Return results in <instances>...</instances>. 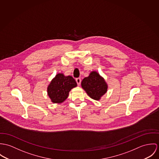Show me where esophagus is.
I'll list each match as a JSON object with an SVG mask.
<instances>
[{"instance_id":"esophagus-1","label":"esophagus","mask_w":159,"mask_h":159,"mask_svg":"<svg viewBox=\"0 0 159 159\" xmlns=\"http://www.w3.org/2000/svg\"><path fill=\"white\" fill-rule=\"evenodd\" d=\"M75 80H76V82H77V85H80V83H81V79H80V78H77V79H75Z\"/></svg>"}]
</instances>
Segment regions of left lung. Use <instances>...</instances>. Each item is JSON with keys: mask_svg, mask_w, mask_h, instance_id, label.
Returning a JSON list of instances; mask_svg holds the SVG:
<instances>
[{"mask_svg": "<svg viewBox=\"0 0 159 159\" xmlns=\"http://www.w3.org/2000/svg\"><path fill=\"white\" fill-rule=\"evenodd\" d=\"M81 86L91 99L99 101L108 89L105 79L97 71H91L87 77H85Z\"/></svg>", "mask_w": 159, "mask_h": 159, "instance_id": "1", "label": "left lung"}]
</instances>
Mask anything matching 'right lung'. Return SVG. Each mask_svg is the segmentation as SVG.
Masks as SVG:
<instances>
[{
	"mask_svg": "<svg viewBox=\"0 0 159 159\" xmlns=\"http://www.w3.org/2000/svg\"><path fill=\"white\" fill-rule=\"evenodd\" d=\"M76 87L77 83L72 76H65L63 73H58L48 87V95L52 102L61 104L68 98L71 89Z\"/></svg>",
	"mask_w": 159,
	"mask_h": 159,
	"instance_id": "1",
	"label": "right lung"
}]
</instances>
